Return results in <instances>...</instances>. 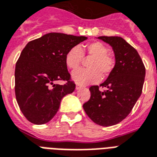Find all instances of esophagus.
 I'll return each instance as SVG.
<instances>
[{"label":"esophagus","mask_w":157,"mask_h":157,"mask_svg":"<svg viewBox=\"0 0 157 157\" xmlns=\"http://www.w3.org/2000/svg\"><path fill=\"white\" fill-rule=\"evenodd\" d=\"M83 87V86H82V85L80 84H76V86H75V89L76 90H79V89H81V88Z\"/></svg>","instance_id":"esophagus-1"}]
</instances>
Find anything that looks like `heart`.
I'll return each instance as SVG.
<instances>
[{"instance_id": "b5f03b06", "label": "heart", "mask_w": 157, "mask_h": 157, "mask_svg": "<svg viewBox=\"0 0 157 157\" xmlns=\"http://www.w3.org/2000/svg\"><path fill=\"white\" fill-rule=\"evenodd\" d=\"M84 55L87 59V69L78 70L72 74V79L80 85L92 84L111 75L115 67V59L108 54V47L100 41L86 45L84 49L74 46L67 52L65 62L71 71H75L83 62Z\"/></svg>"}]
</instances>
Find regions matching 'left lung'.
<instances>
[{"label":"left lung","instance_id":"8db88e82","mask_svg":"<svg viewBox=\"0 0 157 157\" xmlns=\"http://www.w3.org/2000/svg\"><path fill=\"white\" fill-rule=\"evenodd\" d=\"M112 46L114 70L102 84L90 87V97L83 105L92 121L101 126H114L132 111L142 92L146 68L136 50L119 36H99ZM99 87L105 88L100 91Z\"/></svg>","mask_w":157,"mask_h":157}]
</instances>
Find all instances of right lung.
Segmentation results:
<instances>
[{
  "mask_svg": "<svg viewBox=\"0 0 157 157\" xmlns=\"http://www.w3.org/2000/svg\"><path fill=\"white\" fill-rule=\"evenodd\" d=\"M86 36L52 32L27 43L15 69V94L22 114L30 122L42 125L52 120L61 99L75 90L65 62L67 52ZM63 80V85L56 84Z\"/></svg>",
  "mask_w": 157,
  "mask_h": 157,
  "instance_id": "right-lung-1",
  "label": "right lung"
}]
</instances>
